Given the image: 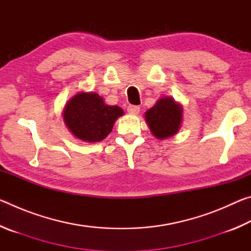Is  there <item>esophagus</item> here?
<instances>
[{
	"instance_id": "obj_1",
	"label": "esophagus",
	"mask_w": 251,
	"mask_h": 251,
	"mask_svg": "<svg viewBox=\"0 0 251 251\" xmlns=\"http://www.w3.org/2000/svg\"><path fill=\"white\" fill-rule=\"evenodd\" d=\"M127 112L131 114V115H137L139 113V107L136 105H128L127 106Z\"/></svg>"
}]
</instances>
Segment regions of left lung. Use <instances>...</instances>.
<instances>
[{"label": "left lung", "mask_w": 251, "mask_h": 251, "mask_svg": "<svg viewBox=\"0 0 251 251\" xmlns=\"http://www.w3.org/2000/svg\"><path fill=\"white\" fill-rule=\"evenodd\" d=\"M181 106L171 97H164L148 109L145 118L152 135L164 139L175 135L180 127Z\"/></svg>", "instance_id": "8db88e82"}]
</instances>
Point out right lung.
Wrapping results in <instances>:
<instances>
[{
    "mask_svg": "<svg viewBox=\"0 0 251 251\" xmlns=\"http://www.w3.org/2000/svg\"><path fill=\"white\" fill-rule=\"evenodd\" d=\"M122 115L121 107L106 105L96 93H78L66 104L63 117L74 136L84 142L96 143L107 137Z\"/></svg>",
    "mask_w": 251,
    "mask_h": 251,
    "instance_id": "obj_1",
    "label": "right lung"
}]
</instances>
